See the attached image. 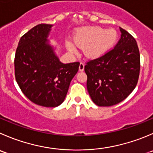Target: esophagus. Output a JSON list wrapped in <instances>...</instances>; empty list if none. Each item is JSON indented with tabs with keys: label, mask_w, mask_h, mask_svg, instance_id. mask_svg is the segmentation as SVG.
I'll list each match as a JSON object with an SVG mask.
<instances>
[{
	"label": "esophagus",
	"mask_w": 153,
	"mask_h": 153,
	"mask_svg": "<svg viewBox=\"0 0 153 153\" xmlns=\"http://www.w3.org/2000/svg\"><path fill=\"white\" fill-rule=\"evenodd\" d=\"M84 70V63H81L79 65V71L80 72H83Z\"/></svg>",
	"instance_id": "esophagus-1"
}]
</instances>
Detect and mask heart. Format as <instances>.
Here are the masks:
<instances>
[{"label":"heart","mask_w":153,"mask_h":153,"mask_svg":"<svg viewBox=\"0 0 153 153\" xmlns=\"http://www.w3.org/2000/svg\"><path fill=\"white\" fill-rule=\"evenodd\" d=\"M117 39V33L114 29L85 27L77 30L74 42L78 48H84L86 57L96 58L107 52L116 42ZM66 48L70 52L76 53V48L72 42H66Z\"/></svg>","instance_id":"heart-1"}]
</instances>
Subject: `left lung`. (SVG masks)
Instances as JSON below:
<instances>
[{"label": "left lung", "instance_id": "left-lung-1", "mask_svg": "<svg viewBox=\"0 0 153 153\" xmlns=\"http://www.w3.org/2000/svg\"><path fill=\"white\" fill-rule=\"evenodd\" d=\"M121 37L114 48L86 63L87 88L96 105L108 107L126 99L137 84L140 61L134 37L120 27Z\"/></svg>", "mask_w": 153, "mask_h": 153}]
</instances>
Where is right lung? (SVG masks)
<instances>
[{
	"mask_svg": "<svg viewBox=\"0 0 153 153\" xmlns=\"http://www.w3.org/2000/svg\"><path fill=\"white\" fill-rule=\"evenodd\" d=\"M51 25L39 24L21 37L15 55V77L22 93L40 106L57 107L64 101L80 63L59 60L47 42Z\"/></svg>",
	"mask_w": 153,
	"mask_h": 153,
	"instance_id": "obj_1",
	"label": "right lung"
}]
</instances>
